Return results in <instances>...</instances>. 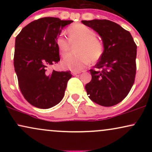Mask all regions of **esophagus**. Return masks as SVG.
I'll use <instances>...</instances> for the list:
<instances>
[{
	"mask_svg": "<svg viewBox=\"0 0 152 152\" xmlns=\"http://www.w3.org/2000/svg\"><path fill=\"white\" fill-rule=\"evenodd\" d=\"M80 73H81L80 71H71V74H72V75H74V76H75V75L79 74Z\"/></svg>",
	"mask_w": 152,
	"mask_h": 152,
	"instance_id": "esophagus-1",
	"label": "esophagus"
}]
</instances>
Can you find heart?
Segmentation results:
<instances>
[{
	"instance_id": "heart-1",
	"label": "heart",
	"mask_w": 152,
	"mask_h": 152,
	"mask_svg": "<svg viewBox=\"0 0 152 152\" xmlns=\"http://www.w3.org/2000/svg\"><path fill=\"white\" fill-rule=\"evenodd\" d=\"M67 34L69 41L61 35L56 40L59 53L65 56L72 49V45H77L75 50L77 53L66 56L61 63L64 69L81 71L89 65L91 61H98L104 55V44L96 38L95 31L88 26L81 23L74 24L69 27Z\"/></svg>"
}]
</instances>
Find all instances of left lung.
<instances>
[{"label": "left lung", "mask_w": 152, "mask_h": 152, "mask_svg": "<svg viewBox=\"0 0 152 152\" xmlns=\"http://www.w3.org/2000/svg\"><path fill=\"white\" fill-rule=\"evenodd\" d=\"M82 23L101 36L104 53L91 69L92 78L85 86L91 101L103 106H112L128 95L136 75L137 45L128 31L109 20H82Z\"/></svg>", "instance_id": "left-lung-1"}]
</instances>
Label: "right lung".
<instances>
[{"label":"right lung","mask_w":152,"mask_h":152,"mask_svg":"<svg viewBox=\"0 0 152 152\" xmlns=\"http://www.w3.org/2000/svg\"><path fill=\"white\" fill-rule=\"evenodd\" d=\"M73 20L46 17L30 23L15 38L14 68L20 91L29 104L49 109L64 98L70 71L49 73L60 61L56 38Z\"/></svg>","instance_id":"1"}]
</instances>
